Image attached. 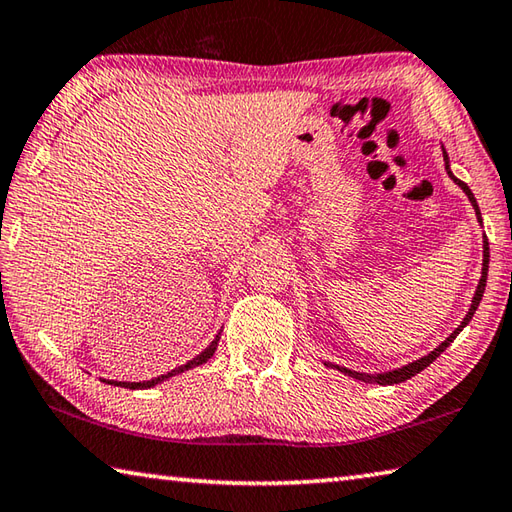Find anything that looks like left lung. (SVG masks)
<instances>
[{"instance_id":"8db88e82","label":"left lung","mask_w":512,"mask_h":512,"mask_svg":"<svg viewBox=\"0 0 512 512\" xmlns=\"http://www.w3.org/2000/svg\"><path fill=\"white\" fill-rule=\"evenodd\" d=\"M443 159H445V170H448V174H450L452 179H454V174L450 172V167H448V154H445V152H443ZM454 183H457L459 188L468 194L470 203H472V206H475L477 219L481 221V212H479V206H477V199H475V194L470 192V188H468V185L463 183V181L454 179ZM488 257H490V253H488V241H483V268H481V280H479V286H477V293H475V297H472V306H470V311H468L466 318H463V322L459 324V327L452 331V336H450V338H445V342H441V345L436 347L432 353H427V356H423L421 360L410 362V365H405V367H401V369L387 371V374H378V376H365V374H358V371H351V369H345V367H338V369L342 371V374L353 376V378H358V380H371V383H378V385H396V383H403V380H407V378L416 376L418 371H423L427 365H430V362H434L436 358L441 356V353H443L445 349H448L450 342L459 336V331H461L463 327H466V324L472 320V315H475L477 306H479L481 297H483V291H486V277H488Z\"/></svg>"}]
</instances>
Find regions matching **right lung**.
Masks as SVG:
<instances>
[{
	"mask_svg": "<svg viewBox=\"0 0 512 512\" xmlns=\"http://www.w3.org/2000/svg\"><path fill=\"white\" fill-rule=\"evenodd\" d=\"M217 340H219V336H217L215 340H212V342H210V347L203 349L197 358H192L190 362H185V365L172 369L170 374H163V376H159V378H152V380H143V383H114V380H107V383H111V385H123V387H127V389H147V387H154V385H159L161 380H165V378L176 376V374H181V371H185V369L199 367V365H203V362H208V358H212V353H215V349H217Z\"/></svg>",
	"mask_w": 512,
	"mask_h": 512,
	"instance_id": "1",
	"label": "right lung"
}]
</instances>
